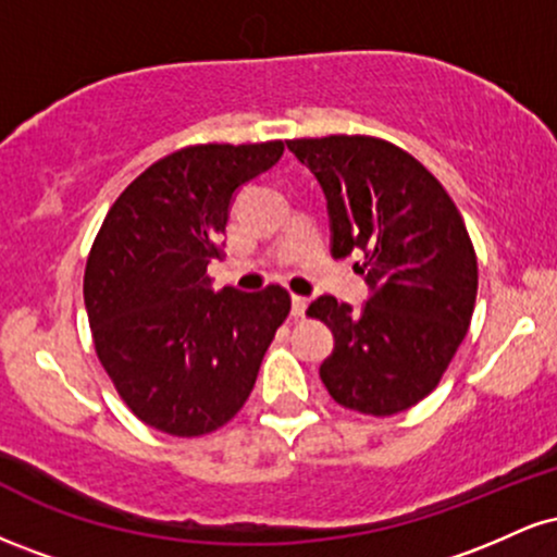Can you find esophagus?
<instances>
[{
  "label": "esophagus",
  "instance_id": "34e87169",
  "mask_svg": "<svg viewBox=\"0 0 557 557\" xmlns=\"http://www.w3.org/2000/svg\"><path fill=\"white\" fill-rule=\"evenodd\" d=\"M306 309H309V298L293 296V317H304Z\"/></svg>",
  "mask_w": 557,
  "mask_h": 557
}]
</instances>
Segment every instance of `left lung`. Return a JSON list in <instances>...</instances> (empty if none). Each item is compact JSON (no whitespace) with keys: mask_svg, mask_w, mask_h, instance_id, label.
Returning a JSON list of instances; mask_svg holds the SVG:
<instances>
[{"mask_svg":"<svg viewBox=\"0 0 557 557\" xmlns=\"http://www.w3.org/2000/svg\"><path fill=\"white\" fill-rule=\"evenodd\" d=\"M322 185L332 257H363L361 311L319 296L306 314L332 330L319 367L332 400L393 417L437 387L469 332L476 253L463 216L437 177L411 154L369 136L287 140Z\"/></svg>","mask_w":557,"mask_h":557,"instance_id":"left-lung-1","label":"left lung"}]
</instances>
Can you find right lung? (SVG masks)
Masks as SVG:
<instances>
[{
  "label": "right lung",
  "instance_id": "obj_1",
  "mask_svg": "<svg viewBox=\"0 0 557 557\" xmlns=\"http://www.w3.org/2000/svg\"><path fill=\"white\" fill-rule=\"evenodd\" d=\"M283 151V140L188 146L140 172L101 222L83 277L96 356L125 406L159 432L225 426L290 311L285 287L214 293L207 274L238 188Z\"/></svg>",
  "mask_w": 557,
  "mask_h": 557
}]
</instances>
